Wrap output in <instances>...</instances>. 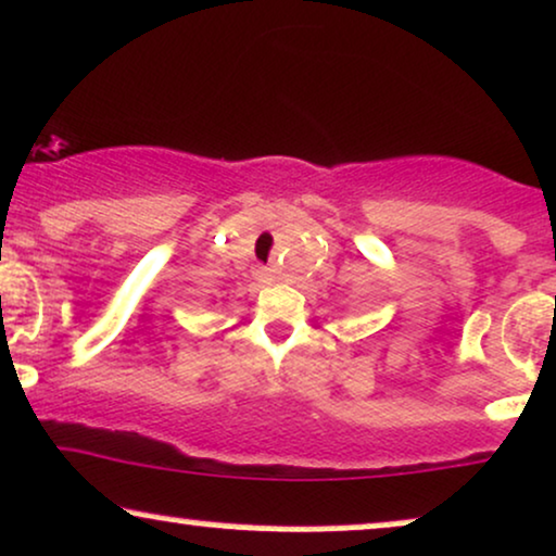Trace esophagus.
<instances>
[{
  "label": "esophagus",
  "mask_w": 556,
  "mask_h": 556,
  "mask_svg": "<svg viewBox=\"0 0 556 556\" xmlns=\"http://www.w3.org/2000/svg\"><path fill=\"white\" fill-rule=\"evenodd\" d=\"M256 274H258V277H261V279H266V277H269V274H271V271H269V269H264V266H261V269H258Z\"/></svg>",
  "instance_id": "1"
}]
</instances>
